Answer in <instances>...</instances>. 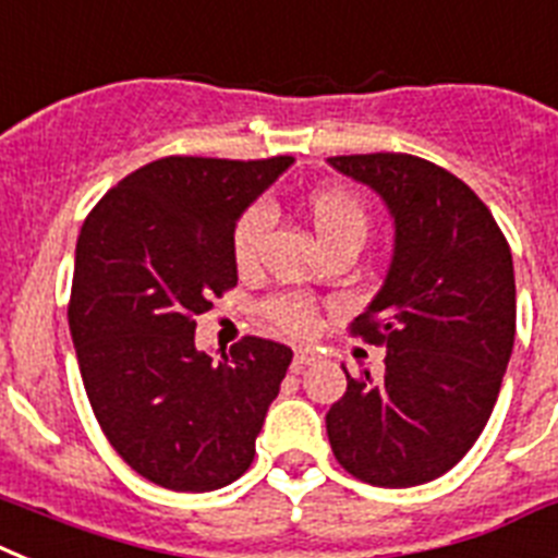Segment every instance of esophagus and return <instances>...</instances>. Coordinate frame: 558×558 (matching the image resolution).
Instances as JSON below:
<instances>
[{
    "label": "esophagus",
    "mask_w": 558,
    "mask_h": 558,
    "mask_svg": "<svg viewBox=\"0 0 558 558\" xmlns=\"http://www.w3.org/2000/svg\"><path fill=\"white\" fill-rule=\"evenodd\" d=\"M314 362V353L308 351V348H300V351H294V360H292V373H300L306 365H312Z\"/></svg>",
    "instance_id": "34e87169"
}]
</instances>
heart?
I'll return each instance as SVG.
<instances>
[{
    "instance_id": "b5f03b06",
    "label": "heart",
    "mask_w": 558,
    "mask_h": 558,
    "mask_svg": "<svg viewBox=\"0 0 558 558\" xmlns=\"http://www.w3.org/2000/svg\"><path fill=\"white\" fill-rule=\"evenodd\" d=\"M306 213L314 232L326 244L328 252L339 244L362 246V241L367 239V230H371V216H367L365 205L360 202V196H353L345 187H317V191H312L306 198ZM266 227H269V213L264 207L255 205L241 213L235 232H232L235 264L250 266L255 260L260 241L266 235ZM264 317L278 331L292 333V337H303L317 323V312H314L312 303L303 298H292V294L266 300Z\"/></svg>"
}]
</instances>
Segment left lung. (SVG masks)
I'll use <instances>...</instances> for the list:
<instances>
[{"label":"left lung","mask_w":558,"mask_h":558,"mask_svg":"<svg viewBox=\"0 0 558 558\" xmlns=\"http://www.w3.org/2000/svg\"><path fill=\"white\" fill-rule=\"evenodd\" d=\"M339 173L385 198L396 221L393 264L351 333L387 345L385 371H345L326 415L339 466L381 488L421 486L481 438L517 331L506 235L481 196L413 154L331 157Z\"/></svg>","instance_id":"1"}]
</instances>
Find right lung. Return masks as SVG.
<instances>
[{"instance_id": "right-lung-1", "label": "right lung", "mask_w": 558, "mask_h": 558, "mask_svg": "<svg viewBox=\"0 0 558 558\" xmlns=\"http://www.w3.org/2000/svg\"><path fill=\"white\" fill-rule=\"evenodd\" d=\"M292 157H162L111 187L75 246L70 333L114 452L171 492L239 481L292 348L244 337L216 362L196 317L239 283L232 232Z\"/></svg>"}]
</instances>
